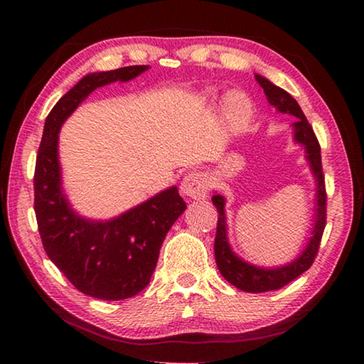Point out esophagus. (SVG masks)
<instances>
[{"label":"esophagus","mask_w":364,"mask_h":364,"mask_svg":"<svg viewBox=\"0 0 364 364\" xmlns=\"http://www.w3.org/2000/svg\"><path fill=\"white\" fill-rule=\"evenodd\" d=\"M207 189L208 181L205 175L202 173H188L180 184L181 194L189 197V199H204L207 196Z\"/></svg>","instance_id":"34e87169"}]
</instances>
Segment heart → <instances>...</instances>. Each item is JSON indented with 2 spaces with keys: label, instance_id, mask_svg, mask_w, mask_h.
Instances as JSON below:
<instances>
[{
  "label": "heart",
  "instance_id": "1",
  "mask_svg": "<svg viewBox=\"0 0 364 364\" xmlns=\"http://www.w3.org/2000/svg\"><path fill=\"white\" fill-rule=\"evenodd\" d=\"M223 114L228 125L232 130L239 132L250 123L252 115H254V104L241 91H234L225 100Z\"/></svg>",
  "mask_w": 364,
  "mask_h": 364
}]
</instances>
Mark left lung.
<instances>
[{
	"instance_id": "1",
	"label": "left lung",
	"mask_w": 364,
	"mask_h": 364,
	"mask_svg": "<svg viewBox=\"0 0 364 364\" xmlns=\"http://www.w3.org/2000/svg\"><path fill=\"white\" fill-rule=\"evenodd\" d=\"M255 80L262 86L267 96L269 106H273L279 114H287L295 117L292 128L294 144L304 147L305 160L315 180V207H313V220L310 228V237L306 239L304 247L300 249L299 255L294 260L278 267H260V264L250 263L239 257L232 250L228 237V215H226V197L215 191L212 196L213 205L218 210L217 236H215V260L223 278L234 287L241 289L244 292L260 294L268 291H276L286 286L287 282L299 278L301 273L311 267L313 260L318 254L319 242L326 226V191L324 176L321 167V149H319L318 139L313 133V128L305 119L299 102L287 93L286 90L269 82L267 77L255 73Z\"/></svg>"
}]
</instances>
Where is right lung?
I'll return each mask as SVG.
<instances>
[{"mask_svg": "<svg viewBox=\"0 0 364 364\" xmlns=\"http://www.w3.org/2000/svg\"><path fill=\"white\" fill-rule=\"evenodd\" d=\"M147 69L130 65L85 75L46 117L36 157L35 213L43 247L80 292L101 300L130 299L149 284L164 239L186 202L170 186L109 220L83 217L63 186L59 132L95 90L130 82Z\"/></svg>", "mask_w": 364, "mask_h": 364, "instance_id": "1", "label": "right lung"}]
</instances>
